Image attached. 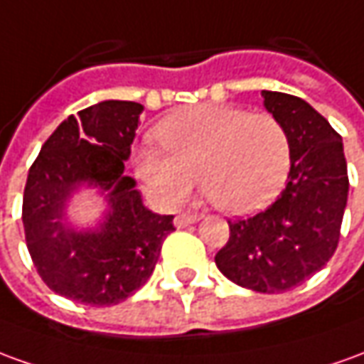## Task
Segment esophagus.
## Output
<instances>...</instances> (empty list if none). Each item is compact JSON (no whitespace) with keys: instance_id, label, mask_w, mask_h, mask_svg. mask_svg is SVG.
Masks as SVG:
<instances>
[{"instance_id":"1","label":"esophagus","mask_w":364,"mask_h":364,"mask_svg":"<svg viewBox=\"0 0 364 364\" xmlns=\"http://www.w3.org/2000/svg\"><path fill=\"white\" fill-rule=\"evenodd\" d=\"M199 218L200 215H197V213H179V215L175 217V226L183 228V226H189L193 225V223H197Z\"/></svg>"}]
</instances>
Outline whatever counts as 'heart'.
I'll return each instance as SVG.
<instances>
[{
    "instance_id": "b5f03b06",
    "label": "heart",
    "mask_w": 364,
    "mask_h": 364,
    "mask_svg": "<svg viewBox=\"0 0 364 364\" xmlns=\"http://www.w3.org/2000/svg\"><path fill=\"white\" fill-rule=\"evenodd\" d=\"M161 149L141 147L134 156L139 181L167 205L181 203L199 173L203 195L230 215L266 207L289 171V138L266 112L228 104L189 106L156 129Z\"/></svg>"
}]
</instances>
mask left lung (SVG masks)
I'll list each match as a JSON object with an SVG mask.
<instances>
[{
    "instance_id": "8db88e82",
    "label": "left lung",
    "mask_w": 364,
    "mask_h": 364,
    "mask_svg": "<svg viewBox=\"0 0 364 364\" xmlns=\"http://www.w3.org/2000/svg\"><path fill=\"white\" fill-rule=\"evenodd\" d=\"M262 96L288 132V183L268 208L228 220L230 236L215 262L242 288L279 294L304 284L335 252L349 175L341 136L319 112L291 94L262 90Z\"/></svg>"
}]
</instances>
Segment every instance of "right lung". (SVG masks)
<instances>
[{
    "label": "right lung",
    "mask_w": 364,
    "mask_h": 364,
    "mask_svg": "<svg viewBox=\"0 0 364 364\" xmlns=\"http://www.w3.org/2000/svg\"><path fill=\"white\" fill-rule=\"evenodd\" d=\"M141 104L106 100L58 126L33 161L23 193L25 242L41 279L85 306H116L151 276L173 215L141 203L124 161L136 138ZM80 182L109 191L111 213L98 233L62 225V205Z\"/></svg>",
    "instance_id": "1"
}]
</instances>
